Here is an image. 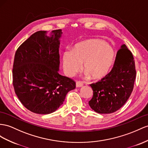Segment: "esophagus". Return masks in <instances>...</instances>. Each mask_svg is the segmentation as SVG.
Here are the masks:
<instances>
[{"mask_svg":"<svg viewBox=\"0 0 148 148\" xmlns=\"http://www.w3.org/2000/svg\"><path fill=\"white\" fill-rule=\"evenodd\" d=\"M75 86H76V88H80V87L83 86V82L82 81H76V83H75Z\"/></svg>","mask_w":148,"mask_h":148,"instance_id":"34e87169","label":"esophagus"}]
</instances>
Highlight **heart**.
<instances>
[{
    "label": "heart",
    "instance_id": "b5f03b06",
    "mask_svg": "<svg viewBox=\"0 0 148 148\" xmlns=\"http://www.w3.org/2000/svg\"><path fill=\"white\" fill-rule=\"evenodd\" d=\"M114 51L110 45L97 39L83 40L74 45L73 50L64 51L62 64L64 73L72 76L82 68L92 79L106 74L112 65Z\"/></svg>",
    "mask_w": 148,
    "mask_h": 148
}]
</instances>
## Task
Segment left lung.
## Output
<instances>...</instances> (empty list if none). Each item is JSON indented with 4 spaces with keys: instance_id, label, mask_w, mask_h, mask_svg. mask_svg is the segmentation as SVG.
<instances>
[{
    "instance_id": "left-lung-1",
    "label": "left lung",
    "mask_w": 148,
    "mask_h": 148,
    "mask_svg": "<svg viewBox=\"0 0 148 148\" xmlns=\"http://www.w3.org/2000/svg\"><path fill=\"white\" fill-rule=\"evenodd\" d=\"M136 71L133 56L125 44L117 51L110 73L100 81L90 84L93 96L89 101L99 114L116 112L126 103L133 90Z\"/></svg>"
}]
</instances>
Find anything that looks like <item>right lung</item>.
Instances as JSON below:
<instances>
[{"instance_id":"obj_1","label":"right lung","mask_w":148,"mask_h":148,"mask_svg":"<svg viewBox=\"0 0 148 148\" xmlns=\"http://www.w3.org/2000/svg\"><path fill=\"white\" fill-rule=\"evenodd\" d=\"M35 32L15 54L13 86L18 99L32 112L48 114L63 104L66 94L75 88L73 79L59 74L61 29Z\"/></svg>"}]
</instances>
